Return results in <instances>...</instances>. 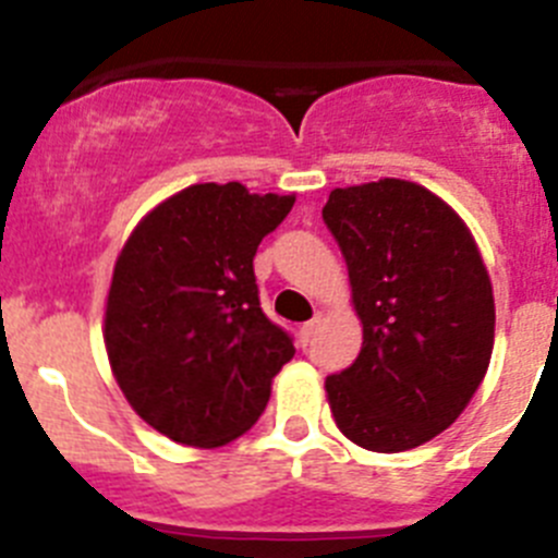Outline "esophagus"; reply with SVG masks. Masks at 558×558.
<instances>
[{
	"mask_svg": "<svg viewBox=\"0 0 558 558\" xmlns=\"http://www.w3.org/2000/svg\"><path fill=\"white\" fill-rule=\"evenodd\" d=\"M319 323H323V316H314L311 323H305L303 328H300V344H303V348L311 341V336H314V330L319 328Z\"/></svg>",
	"mask_w": 558,
	"mask_h": 558,
	"instance_id": "34e87169",
	"label": "esophagus"
}]
</instances>
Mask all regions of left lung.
I'll return each instance as SVG.
<instances>
[{
  "label": "left lung",
  "instance_id": "1",
  "mask_svg": "<svg viewBox=\"0 0 558 558\" xmlns=\"http://www.w3.org/2000/svg\"><path fill=\"white\" fill-rule=\"evenodd\" d=\"M323 219L364 328L355 364L325 380L330 414L364 450L420 448L489 369L495 298L478 244L445 199L398 178L333 189Z\"/></svg>",
  "mask_w": 558,
  "mask_h": 558
}]
</instances>
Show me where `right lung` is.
Instances as JSON below:
<instances>
[{
    "label": "right lung",
    "mask_w": 558,
    "mask_h": 558,
    "mask_svg": "<svg viewBox=\"0 0 558 558\" xmlns=\"http://www.w3.org/2000/svg\"><path fill=\"white\" fill-rule=\"evenodd\" d=\"M294 194L194 183L144 214L105 300V350L144 423L222 448L258 423L294 344L258 303L253 258Z\"/></svg>",
    "instance_id": "right-lung-1"
}]
</instances>
